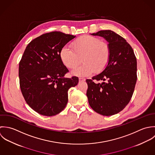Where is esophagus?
<instances>
[{
    "label": "esophagus",
    "mask_w": 155,
    "mask_h": 155,
    "mask_svg": "<svg viewBox=\"0 0 155 155\" xmlns=\"http://www.w3.org/2000/svg\"><path fill=\"white\" fill-rule=\"evenodd\" d=\"M86 79L85 78H79V82H83V81H85Z\"/></svg>",
    "instance_id": "1"
}]
</instances>
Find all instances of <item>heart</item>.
<instances>
[{
	"label": "heart",
	"instance_id": "obj_1",
	"mask_svg": "<svg viewBox=\"0 0 155 155\" xmlns=\"http://www.w3.org/2000/svg\"><path fill=\"white\" fill-rule=\"evenodd\" d=\"M72 48L64 46L60 52L63 64L70 69H75L80 63L84 64L72 72L78 77H86L94 72L99 73L107 66L110 58V49L107 43L97 37L85 35L72 43Z\"/></svg>",
	"mask_w": 155,
	"mask_h": 155
}]
</instances>
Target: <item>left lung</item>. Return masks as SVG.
<instances>
[{
    "label": "left lung",
    "mask_w": 155,
    "mask_h": 155,
    "mask_svg": "<svg viewBox=\"0 0 155 155\" xmlns=\"http://www.w3.org/2000/svg\"><path fill=\"white\" fill-rule=\"evenodd\" d=\"M91 35L108 42L110 58L101 74L86 80V95L95 112L110 116L123 110L131 99L137 79V59L131 46L114 31H100Z\"/></svg>",
    "instance_id": "obj_1"
}]
</instances>
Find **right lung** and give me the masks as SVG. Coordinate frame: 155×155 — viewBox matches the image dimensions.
I'll use <instances>...</instances> for the list:
<instances>
[{
    "label": "right lung",
    "instance_id": "obj_1",
    "mask_svg": "<svg viewBox=\"0 0 155 155\" xmlns=\"http://www.w3.org/2000/svg\"><path fill=\"white\" fill-rule=\"evenodd\" d=\"M75 36L61 31L43 34L26 47L19 63L21 93L34 111L46 116H55L65 108L68 90L78 78H65L68 69L60 57L62 48Z\"/></svg>",
    "mask_w": 155,
    "mask_h": 155
}]
</instances>
